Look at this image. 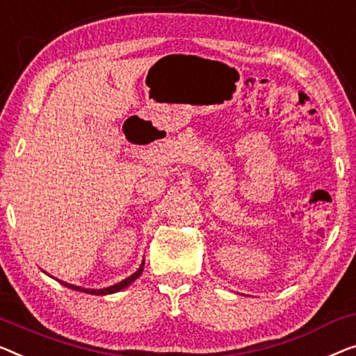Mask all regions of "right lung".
I'll list each match as a JSON object with an SVG mask.
<instances>
[{"label": "right lung", "instance_id": "add662e5", "mask_svg": "<svg viewBox=\"0 0 356 356\" xmlns=\"http://www.w3.org/2000/svg\"><path fill=\"white\" fill-rule=\"evenodd\" d=\"M142 270H144V262L140 264V267H139V270H137L136 273H132L131 277H127L126 280H123V281H120V283H116V284H113V286H108V288H104V289H86V288H79V286H75V284H70V283H65V281H60V280H57L59 281L60 284H63L65 286V288H68V289H73V291H79V293H86V294H94V296H107V294H113V293H118V291H121V289H124V288H127V286H129L131 283H134V281L140 277L142 275Z\"/></svg>", "mask_w": 356, "mask_h": 356}]
</instances>
